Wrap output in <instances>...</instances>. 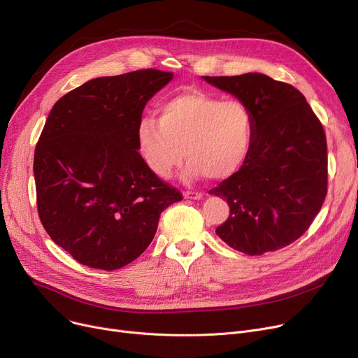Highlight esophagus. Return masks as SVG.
<instances>
[{
  "label": "esophagus",
  "instance_id": "esophagus-1",
  "mask_svg": "<svg viewBox=\"0 0 358 358\" xmlns=\"http://www.w3.org/2000/svg\"><path fill=\"white\" fill-rule=\"evenodd\" d=\"M184 197L190 200H199L203 197V194L200 192H184Z\"/></svg>",
  "mask_w": 358,
  "mask_h": 358
}]
</instances>
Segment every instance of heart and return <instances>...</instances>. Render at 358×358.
Returning a JSON list of instances; mask_svg holds the SVG:
<instances>
[{
  "label": "heart",
  "instance_id": "obj_1",
  "mask_svg": "<svg viewBox=\"0 0 358 358\" xmlns=\"http://www.w3.org/2000/svg\"><path fill=\"white\" fill-rule=\"evenodd\" d=\"M254 138L250 108L199 90L178 94L159 107V117L138 124V145L150 171L161 178L182 162L187 177L223 180L245 161Z\"/></svg>",
  "mask_w": 358,
  "mask_h": 358
}]
</instances>
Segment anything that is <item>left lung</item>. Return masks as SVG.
I'll list each match as a JSON object with an SVG mask.
<instances>
[{
  "instance_id": "left-lung-1",
  "label": "left lung",
  "mask_w": 358,
  "mask_h": 358,
  "mask_svg": "<svg viewBox=\"0 0 358 358\" xmlns=\"http://www.w3.org/2000/svg\"><path fill=\"white\" fill-rule=\"evenodd\" d=\"M203 78L235 96L254 119L242 166L209 190L229 204L216 234L247 255L290 245L309 229L328 192L322 123L297 88L264 73Z\"/></svg>"
}]
</instances>
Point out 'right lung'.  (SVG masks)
I'll return each mask as SVG.
<instances>
[{"label":"right lung","instance_id":"obj_1","mask_svg":"<svg viewBox=\"0 0 358 358\" xmlns=\"http://www.w3.org/2000/svg\"><path fill=\"white\" fill-rule=\"evenodd\" d=\"M173 77L149 68L91 80L49 113L34 149L37 212L84 266H127L152 242L161 213L182 200L138 152L145 104Z\"/></svg>","mask_w":358,"mask_h":358}]
</instances>
